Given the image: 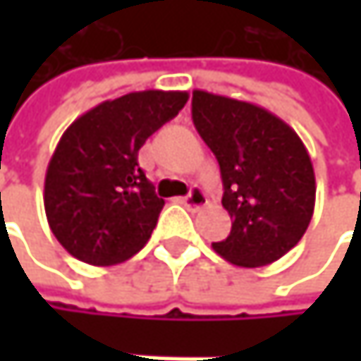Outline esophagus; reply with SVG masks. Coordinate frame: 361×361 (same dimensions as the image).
I'll use <instances>...</instances> for the list:
<instances>
[{
  "label": "esophagus",
  "mask_w": 361,
  "mask_h": 361,
  "mask_svg": "<svg viewBox=\"0 0 361 361\" xmlns=\"http://www.w3.org/2000/svg\"><path fill=\"white\" fill-rule=\"evenodd\" d=\"M207 202H209V198H207L204 190H202V188H198V185H194V188L190 190V194H188V196H183V204H185L190 211L202 209V207H207Z\"/></svg>",
  "instance_id": "obj_1"
}]
</instances>
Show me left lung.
Here are the masks:
<instances>
[{
	"label": "left lung",
	"mask_w": 361,
	"mask_h": 361,
	"mask_svg": "<svg viewBox=\"0 0 361 361\" xmlns=\"http://www.w3.org/2000/svg\"><path fill=\"white\" fill-rule=\"evenodd\" d=\"M192 121L219 163L232 230L215 252L240 267L278 261L305 234L316 204L314 165L282 118L251 102L192 92Z\"/></svg>",
	"instance_id": "8db88e82"
}]
</instances>
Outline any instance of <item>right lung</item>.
Instances as JSON below:
<instances>
[{"instance_id": "right-lung-1", "label": "right lung", "mask_w": 361, "mask_h": 361, "mask_svg": "<svg viewBox=\"0 0 361 361\" xmlns=\"http://www.w3.org/2000/svg\"><path fill=\"white\" fill-rule=\"evenodd\" d=\"M188 102L185 92H131L81 114L60 137L43 204L58 243L90 265L140 251L165 207L137 163L146 140Z\"/></svg>"}]
</instances>
